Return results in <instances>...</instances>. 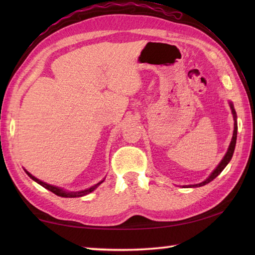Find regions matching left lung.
Returning <instances> with one entry per match:
<instances>
[{"mask_svg": "<svg viewBox=\"0 0 255 255\" xmlns=\"http://www.w3.org/2000/svg\"><path fill=\"white\" fill-rule=\"evenodd\" d=\"M231 106V110H232V114H234V118H235V130H234V136H232V139H231V142H230V145H229V149L228 151H227L226 155L224 156V159L221 160V162L219 163V165L216 167V170L211 173L210 176L207 178V180L199 183V184H196V185H189V187H199V186H203V185H206V184H208L209 182H211L214 180V178L217 177L221 172H223V170L226 167V165L229 163L232 155H234V151H235V147H236V142H237V130H238V125H237V116H236V111L234 106H232V104H230Z\"/></svg>", "mask_w": 255, "mask_h": 255, "instance_id": "left-lung-1", "label": "left lung"}]
</instances>
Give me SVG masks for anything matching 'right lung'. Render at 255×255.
<instances>
[{"instance_id": "right-lung-1", "label": "right lung", "mask_w": 255, "mask_h": 255, "mask_svg": "<svg viewBox=\"0 0 255 255\" xmlns=\"http://www.w3.org/2000/svg\"><path fill=\"white\" fill-rule=\"evenodd\" d=\"M26 173H27V175H28L30 178H32V180H34L35 182H37L38 184H40L41 186H44L45 188H47L48 191H50V192H52L53 194H56V195H58V196H61V197H81V196H84V195H88V194H90L91 192H93L94 189L100 185L101 183H103V180L102 182H100V183H97L96 185H94V186H92V187H90V188H88V189H84V191H81V192H66V191H63L62 188H59V187H56V186H52V185H50V184H47V183H44V182H41V181H39L38 180V178H36L35 176H32L30 173H28L26 171Z\"/></svg>"}]
</instances>
